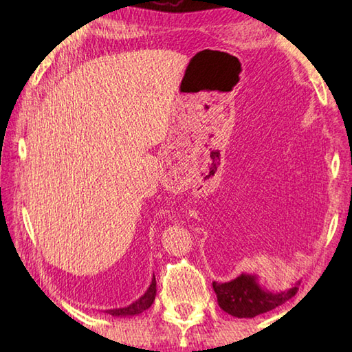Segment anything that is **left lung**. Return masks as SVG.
I'll return each instance as SVG.
<instances>
[{
	"mask_svg": "<svg viewBox=\"0 0 352 352\" xmlns=\"http://www.w3.org/2000/svg\"><path fill=\"white\" fill-rule=\"evenodd\" d=\"M219 307L236 318H256L284 304L298 292V284L283 292L265 289L254 274H241L227 283L213 281Z\"/></svg>",
	"mask_w": 352,
	"mask_h": 352,
	"instance_id": "left-lung-1",
	"label": "left lung"
}]
</instances>
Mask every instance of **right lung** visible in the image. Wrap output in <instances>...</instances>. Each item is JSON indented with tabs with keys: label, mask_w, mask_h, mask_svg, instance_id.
Masks as SVG:
<instances>
[{
	"label": "right lung",
	"mask_w": 352,
	"mask_h": 352,
	"mask_svg": "<svg viewBox=\"0 0 352 352\" xmlns=\"http://www.w3.org/2000/svg\"><path fill=\"white\" fill-rule=\"evenodd\" d=\"M155 276H153V281L149 284V287L146 289V292L142 295L138 301H134L133 304L126 305V307L122 309H111V310H106L109 315L111 316H136L139 313H142L144 310L151 307V304L155 300Z\"/></svg>",
	"instance_id": "obj_1"
}]
</instances>
